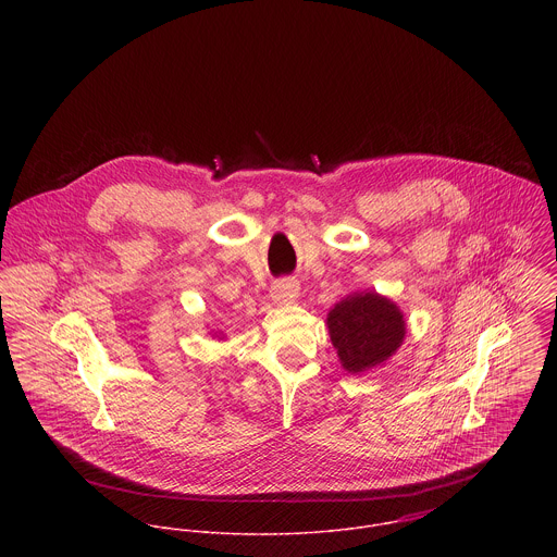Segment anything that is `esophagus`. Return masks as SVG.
Masks as SVG:
<instances>
[{
  "label": "esophagus",
  "mask_w": 557,
  "mask_h": 557,
  "mask_svg": "<svg viewBox=\"0 0 557 557\" xmlns=\"http://www.w3.org/2000/svg\"><path fill=\"white\" fill-rule=\"evenodd\" d=\"M300 294V285L298 281L294 278H281V281H274L272 287H270V296L274 302H294Z\"/></svg>",
  "instance_id": "obj_1"
}]
</instances>
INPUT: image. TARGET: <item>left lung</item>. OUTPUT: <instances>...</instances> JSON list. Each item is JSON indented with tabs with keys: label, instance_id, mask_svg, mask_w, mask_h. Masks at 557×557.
<instances>
[{
	"label": "left lung",
	"instance_id": "1",
	"mask_svg": "<svg viewBox=\"0 0 557 557\" xmlns=\"http://www.w3.org/2000/svg\"><path fill=\"white\" fill-rule=\"evenodd\" d=\"M332 345L349 373H362L388 360L405 336L395 302L377 294H354L327 313Z\"/></svg>",
	"mask_w": 557,
	"mask_h": 557
}]
</instances>
